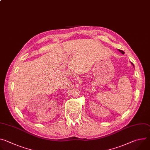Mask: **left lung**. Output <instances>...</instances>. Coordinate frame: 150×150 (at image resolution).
Instances as JSON below:
<instances>
[{"instance_id": "obj_1", "label": "left lung", "mask_w": 150, "mask_h": 150, "mask_svg": "<svg viewBox=\"0 0 150 150\" xmlns=\"http://www.w3.org/2000/svg\"><path fill=\"white\" fill-rule=\"evenodd\" d=\"M118 50H119V52H120V53H122V54H124V53H125V52H123V50H119V49H118ZM131 64H132V65H133V66H134V64H133V63H132V62H131Z\"/></svg>"}]
</instances>
